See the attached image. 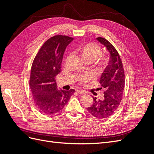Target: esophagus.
I'll return each mask as SVG.
<instances>
[{"label":"esophagus","instance_id":"34e87169","mask_svg":"<svg viewBox=\"0 0 154 154\" xmlns=\"http://www.w3.org/2000/svg\"><path fill=\"white\" fill-rule=\"evenodd\" d=\"M76 92L78 93L79 94H85V91H82V90H77Z\"/></svg>","mask_w":154,"mask_h":154}]
</instances>
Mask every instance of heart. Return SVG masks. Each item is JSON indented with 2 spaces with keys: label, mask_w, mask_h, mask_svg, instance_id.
Instances as JSON below:
<instances>
[{
  "label": "heart",
  "mask_w": 154,
  "mask_h": 154,
  "mask_svg": "<svg viewBox=\"0 0 154 154\" xmlns=\"http://www.w3.org/2000/svg\"><path fill=\"white\" fill-rule=\"evenodd\" d=\"M78 51L82 54L83 60H91L94 62L101 54V50L100 46L95 43L89 42L82 45L78 49ZM109 61V58L107 56H101L99 59L98 64L101 67H105L107 66ZM94 78L92 74H86L80 75L78 78L80 84L84 85L88 82L92 80Z\"/></svg>",
  "instance_id": "1"
}]
</instances>
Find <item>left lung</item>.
<instances>
[{
    "label": "left lung",
    "mask_w": 154,
    "mask_h": 154,
    "mask_svg": "<svg viewBox=\"0 0 154 154\" xmlns=\"http://www.w3.org/2000/svg\"><path fill=\"white\" fill-rule=\"evenodd\" d=\"M96 40L103 44L110 53V60L101 74L100 83L103 88V99L93 97V104L87 110L97 119H105L112 115L122 100L125 88V72L122 60L114 46L105 38L97 37Z\"/></svg>",
    "instance_id": "1"
}]
</instances>
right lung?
Segmentation results:
<instances>
[{"label": "right lung", "mask_w": 154, "mask_h": 154, "mask_svg": "<svg viewBox=\"0 0 154 154\" xmlns=\"http://www.w3.org/2000/svg\"><path fill=\"white\" fill-rule=\"evenodd\" d=\"M73 38L55 35L42 46L32 62L29 85L35 103L44 114L58 112L75 92L58 90L55 78L61 72V64L66 47Z\"/></svg>", "instance_id": "1"}]
</instances>
